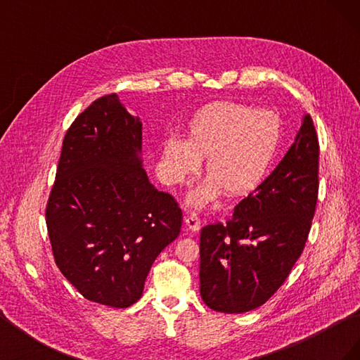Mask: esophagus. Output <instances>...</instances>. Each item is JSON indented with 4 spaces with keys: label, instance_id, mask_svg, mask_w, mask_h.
Segmentation results:
<instances>
[{
    "label": "esophagus",
    "instance_id": "obj_1",
    "mask_svg": "<svg viewBox=\"0 0 360 360\" xmlns=\"http://www.w3.org/2000/svg\"><path fill=\"white\" fill-rule=\"evenodd\" d=\"M184 224H186L188 230H191L193 233L200 231V228H201V221H200V217H198L197 213H191V214L184 217Z\"/></svg>",
    "mask_w": 360,
    "mask_h": 360
}]
</instances>
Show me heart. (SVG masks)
<instances>
[{
  "instance_id": "obj_1",
  "label": "heart",
  "mask_w": 360,
  "mask_h": 360,
  "mask_svg": "<svg viewBox=\"0 0 360 360\" xmlns=\"http://www.w3.org/2000/svg\"><path fill=\"white\" fill-rule=\"evenodd\" d=\"M279 118L270 111L230 102L207 103L192 115L188 139L163 141L162 158L168 177L183 183L201 167L209 172L188 195V205L204 209L221 197H245L263 181L281 144Z\"/></svg>"
}]
</instances>
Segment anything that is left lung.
I'll list each match as a JSON object with an SVG mask.
<instances>
[{"instance_id":"left-lung-1","label":"left lung","mask_w":360,"mask_h":360,"mask_svg":"<svg viewBox=\"0 0 360 360\" xmlns=\"http://www.w3.org/2000/svg\"><path fill=\"white\" fill-rule=\"evenodd\" d=\"M319 195V138L309 114L287 155L234 207L201 230L200 292L217 312L242 314L284 284L307 243Z\"/></svg>"}]
</instances>
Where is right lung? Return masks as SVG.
I'll use <instances>...</instances> for the list:
<instances>
[{"instance_id":"obj_1","label":"right lung","mask_w":360,"mask_h":360,"mask_svg":"<svg viewBox=\"0 0 360 360\" xmlns=\"http://www.w3.org/2000/svg\"><path fill=\"white\" fill-rule=\"evenodd\" d=\"M143 123L117 94L94 101L63 141L46 207L61 274L85 299L127 308L151 264L180 234L181 210L143 168Z\"/></svg>"}]
</instances>
